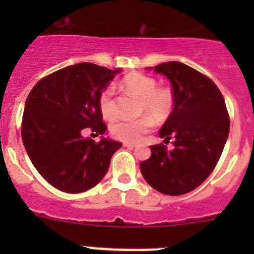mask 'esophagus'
<instances>
[{"instance_id": "1", "label": "esophagus", "mask_w": 254, "mask_h": 254, "mask_svg": "<svg viewBox=\"0 0 254 254\" xmlns=\"http://www.w3.org/2000/svg\"><path fill=\"white\" fill-rule=\"evenodd\" d=\"M124 146L125 147H129V148L136 147V145H135V143H131V142H124Z\"/></svg>"}]
</instances>
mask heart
<instances>
[{
  "label": "heart",
  "mask_w": 254,
  "mask_h": 254,
  "mask_svg": "<svg viewBox=\"0 0 254 254\" xmlns=\"http://www.w3.org/2000/svg\"><path fill=\"white\" fill-rule=\"evenodd\" d=\"M123 89L135 94L140 98V114H147L136 120L119 119L111 125V132L118 140L125 142H135L152 127L153 121L163 122L172 112L173 93L170 88L157 87V81L143 73L134 72L127 75L120 83ZM99 109L106 119L115 117V106L113 101V91L106 89L99 97Z\"/></svg>",
  "instance_id": "heart-1"
}]
</instances>
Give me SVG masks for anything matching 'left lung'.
Wrapping results in <instances>:
<instances>
[{"label": "left lung", "mask_w": 254, "mask_h": 254, "mask_svg": "<svg viewBox=\"0 0 254 254\" xmlns=\"http://www.w3.org/2000/svg\"><path fill=\"white\" fill-rule=\"evenodd\" d=\"M151 68L172 84L173 109L158 135L166 143L172 139L173 148L150 146L151 157L140 163V170L157 191L182 195L214 171L229 136V114L216 84L190 66L170 61Z\"/></svg>", "instance_id": "obj_1"}]
</instances>
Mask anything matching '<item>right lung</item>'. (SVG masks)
I'll return each instance as SVG.
<instances>
[{"mask_svg": "<svg viewBox=\"0 0 254 254\" xmlns=\"http://www.w3.org/2000/svg\"><path fill=\"white\" fill-rule=\"evenodd\" d=\"M120 68L81 63L40 79L28 96L22 120V140L43 178L65 193L93 188L108 172L122 142L102 136L94 142L84 129L103 135L99 97Z\"/></svg>", "mask_w": 254, "mask_h": 254, "instance_id": "add662e5", "label": "right lung"}]
</instances>
